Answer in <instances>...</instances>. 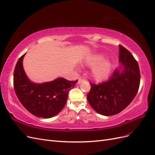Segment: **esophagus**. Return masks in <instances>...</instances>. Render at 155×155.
I'll return each mask as SVG.
<instances>
[{
  "mask_svg": "<svg viewBox=\"0 0 155 155\" xmlns=\"http://www.w3.org/2000/svg\"><path fill=\"white\" fill-rule=\"evenodd\" d=\"M84 81V79H82L81 78H79L78 79V84H80L81 83H82Z\"/></svg>",
  "mask_w": 155,
  "mask_h": 155,
  "instance_id": "obj_1",
  "label": "esophagus"
}]
</instances>
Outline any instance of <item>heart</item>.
<instances>
[{"label":"heart","mask_w":155,"mask_h":155,"mask_svg":"<svg viewBox=\"0 0 155 155\" xmlns=\"http://www.w3.org/2000/svg\"><path fill=\"white\" fill-rule=\"evenodd\" d=\"M104 61V57L101 55H97L95 57L88 58L87 63L91 65H96L101 63ZM110 65L109 63H104L94 68L92 71L93 77L97 81H101L105 79L110 71Z\"/></svg>","instance_id":"heart-1"}]
</instances>
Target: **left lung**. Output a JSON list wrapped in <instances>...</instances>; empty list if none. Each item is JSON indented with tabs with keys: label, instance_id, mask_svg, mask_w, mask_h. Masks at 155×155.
Here are the masks:
<instances>
[{
	"label": "left lung",
	"instance_id": "left-lung-1",
	"mask_svg": "<svg viewBox=\"0 0 155 155\" xmlns=\"http://www.w3.org/2000/svg\"><path fill=\"white\" fill-rule=\"evenodd\" d=\"M119 48L120 68L115 70L107 81L98 85L90 83L91 88L87 94L92 109L104 116L120 113L133 100L139 89L138 62L123 46L119 45Z\"/></svg>",
	"mask_w": 155,
	"mask_h": 155
}]
</instances>
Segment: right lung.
Segmentation results:
<instances>
[{
  "label": "right lung",
  "instance_id": "obj_1",
  "mask_svg": "<svg viewBox=\"0 0 155 155\" xmlns=\"http://www.w3.org/2000/svg\"><path fill=\"white\" fill-rule=\"evenodd\" d=\"M22 55L13 73V87L21 104L37 117L50 118L61 112L67 101L69 91L78 82L63 78L43 83H35L28 78L22 66Z\"/></svg>",
  "mask_w": 155,
  "mask_h": 155
}]
</instances>
